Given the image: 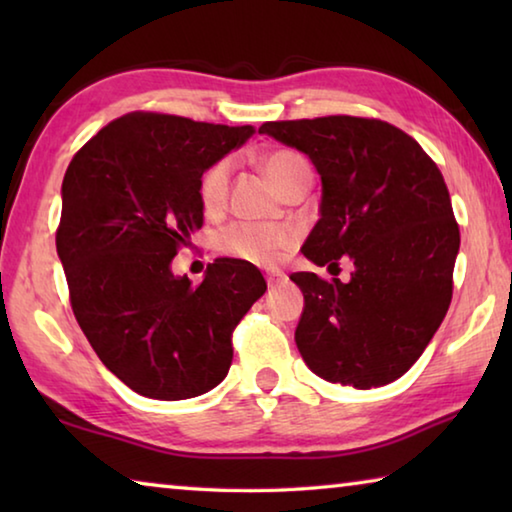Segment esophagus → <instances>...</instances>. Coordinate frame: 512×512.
Here are the masks:
<instances>
[{
	"label": "esophagus",
	"mask_w": 512,
	"mask_h": 512,
	"mask_svg": "<svg viewBox=\"0 0 512 512\" xmlns=\"http://www.w3.org/2000/svg\"><path fill=\"white\" fill-rule=\"evenodd\" d=\"M282 280H287V275L280 273V271H273V273H268V275H266L268 287H275V284H280Z\"/></svg>",
	"instance_id": "34e87169"
}]
</instances>
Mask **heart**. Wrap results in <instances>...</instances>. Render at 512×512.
Instances as JSON below:
<instances>
[{"mask_svg":"<svg viewBox=\"0 0 512 512\" xmlns=\"http://www.w3.org/2000/svg\"><path fill=\"white\" fill-rule=\"evenodd\" d=\"M230 160H219L207 167L198 183V198L207 214L221 212L230 185ZM268 180L284 194L298 180H311L309 162L300 153L280 149L262 160ZM298 244V232L291 225H257L237 221L221 230L219 248L244 262L257 266H273Z\"/></svg>","mask_w":512,"mask_h":512,"instance_id":"b5f03b06","label":"heart"}]
</instances>
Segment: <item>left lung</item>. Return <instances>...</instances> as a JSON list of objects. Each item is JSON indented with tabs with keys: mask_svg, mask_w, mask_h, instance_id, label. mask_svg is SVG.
Segmentation results:
<instances>
[{
	"mask_svg": "<svg viewBox=\"0 0 512 512\" xmlns=\"http://www.w3.org/2000/svg\"><path fill=\"white\" fill-rule=\"evenodd\" d=\"M259 133L307 153L323 180L302 253L334 277L291 275L305 296L302 359L332 384H391L420 359L452 302L461 235L443 173L381 119L266 121ZM345 254L355 264L350 283L335 277Z\"/></svg>",
	"mask_w": 512,
	"mask_h": 512,
	"instance_id": "1",
	"label": "left lung"
}]
</instances>
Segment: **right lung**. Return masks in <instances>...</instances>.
I'll list each match as a JSON object with an SVG mask.
<instances>
[{
    "label": "right lung",
    "instance_id": "right-lung-1",
    "mask_svg": "<svg viewBox=\"0 0 512 512\" xmlns=\"http://www.w3.org/2000/svg\"><path fill=\"white\" fill-rule=\"evenodd\" d=\"M253 133L137 110L101 128L65 171L56 250L72 311L103 366L144 397L187 400L221 384L232 332L264 296L244 259H214L201 284L171 273L203 225V171Z\"/></svg>",
    "mask_w": 512,
    "mask_h": 512
}]
</instances>
